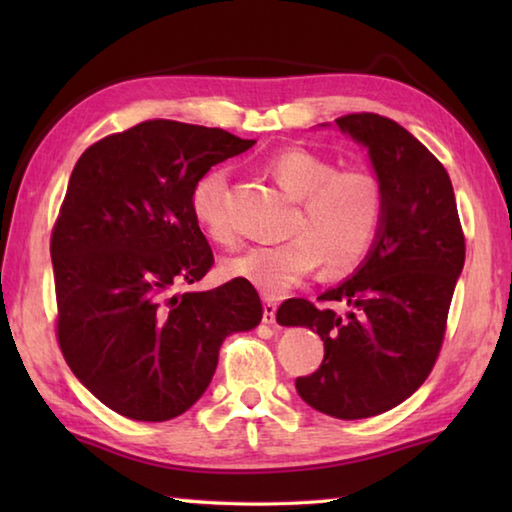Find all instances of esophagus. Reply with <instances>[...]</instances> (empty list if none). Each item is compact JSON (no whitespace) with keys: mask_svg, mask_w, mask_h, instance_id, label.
I'll use <instances>...</instances> for the list:
<instances>
[{"mask_svg":"<svg viewBox=\"0 0 512 512\" xmlns=\"http://www.w3.org/2000/svg\"><path fill=\"white\" fill-rule=\"evenodd\" d=\"M275 311H277L275 302L271 298H266L264 300V323H268V325L275 323Z\"/></svg>","mask_w":512,"mask_h":512,"instance_id":"34e87169","label":"esophagus"}]
</instances>
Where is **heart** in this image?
Returning <instances> with one entry per match:
<instances>
[{
	"label": "heart",
	"mask_w": 512,
	"mask_h": 512,
	"mask_svg": "<svg viewBox=\"0 0 512 512\" xmlns=\"http://www.w3.org/2000/svg\"><path fill=\"white\" fill-rule=\"evenodd\" d=\"M266 171L298 201L289 241L250 246L225 259L223 273L253 284L266 296H280L325 264L343 273L357 266L375 244L384 216V187L366 167L336 169L307 149H287L266 162ZM192 214L216 244H232L235 225L228 212V173L212 169L192 192Z\"/></svg>",
	"instance_id": "b5f03b06"
}]
</instances>
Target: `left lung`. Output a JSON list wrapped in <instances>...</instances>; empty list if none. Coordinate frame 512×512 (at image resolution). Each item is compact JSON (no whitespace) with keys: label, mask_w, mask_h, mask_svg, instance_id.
Here are the masks:
<instances>
[{"label":"left lung","mask_w":512,"mask_h":512,"mask_svg":"<svg viewBox=\"0 0 512 512\" xmlns=\"http://www.w3.org/2000/svg\"><path fill=\"white\" fill-rule=\"evenodd\" d=\"M336 124L368 146L384 216L359 271L325 291L320 305L284 300L277 323L314 329L325 343L320 368L296 379L302 400L332 418L361 420L402 404L436 366L465 235L452 180L427 146L375 112L343 115ZM336 301L348 315L328 307Z\"/></svg>","instance_id":"left-lung-1"}]
</instances>
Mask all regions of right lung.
Wrapping results in <instances>:
<instances>
[{"label":"right lung","instance_id":"obj_1","mask_svg":"<svg viewBox=\"0 0 512 512\" xmlns=\"http://www.w3.org/2000/svg\"><path fill=\"white\" fill-rule=\"evenodd\" d=\"M253 144L153 119L94 142L69 176L51 230L56 336L76 379L119 415L178 418L210 386L225 336L262 320L244 280L173 293L214 264L192 214L196 183Z\"/></svg>","mask_w":512,"mask_h":512}]
</instances>
